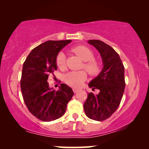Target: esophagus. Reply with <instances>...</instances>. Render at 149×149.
<instances>
[{
    "label": "esophagus",
    "mask_w": 149,
    "mask_h": 149,
    "mask_svg": "<svg viewBox=\"0 0 149 149\" xmlns=\"http://www.w3.org/2000/svg\"><path fill=\"white\" fill-rule=\"evenodd\" d=\"M72 90H73V92H74V93H77V91H79V89H77V88H73Z\"/></svg>",
    "instance_id": "1"
}]
</instances>
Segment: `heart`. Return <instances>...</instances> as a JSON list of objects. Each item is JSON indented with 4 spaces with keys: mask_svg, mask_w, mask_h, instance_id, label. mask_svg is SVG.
<instances>
[{
    "mask_svg": "<svg viewBox=\"0 0 149 149\" xmlns=\"http://www.w3.org/2000/svg\"><path fill=\"white\" fill-rule=\"evenodd\" d=\"M72 52L75 53L81 60L85 61L84 68L89 74L92 76L98 74L100 71V66L98 62L93 60V53L87 47L79 45L72 49ZM66 63V57L63 52H60L56 58V64L59 68H63ZM87 73L85 70L72 71L64 75V82L69 86L73 87H80L82 83L86 80Z\"/></svg>",
    "mask_w": 149,
    "mask_h": 149,
    "instance_id": "heart-1",
    "label": "heart"
}]
</instances>
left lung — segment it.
Masks as SVG:
<instances>
[{
    "instance_id": "8db88e82",
    "label": "left lung",
    "mask_w": 149,
    "mask_h": 149,
    "mask_svg": "<svg viewBox=\"0 0 149 149\" xmlns=\"http://www.w3.org/2000/svg\"><path fill=\"white\" fill-rule=\"evenodd\" d=\"M100 54L103 68L89 83V87L100 90L98 94H87L83 107L87 117L95 121H104L119 107L125 89L124 66L119 54L109 45L99 40H89Z\"/></svg>"
}]
</instances>
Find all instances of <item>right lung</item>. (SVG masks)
<instances>
[{
  "mask_svg": "<svg viewBox=\"0 0 149 149\" xmlns=\"http://www.w3.org/2000/svg\"><path fill=\"white\" fill-rule=\"evenodd\" d=\"M71 40H48L36 47L28 55L23 64L21 90L29 111L42 121H52L64 115L66 106L74 95L72 89L64 83L58 91L50 88L49 74L58 67L59 52Z\"/></svg>",
  "mask_w": 149,
  "mask_h": 149,
  "instance_id": "obj_1",
  "label": "right lung"
}]
</instances>
